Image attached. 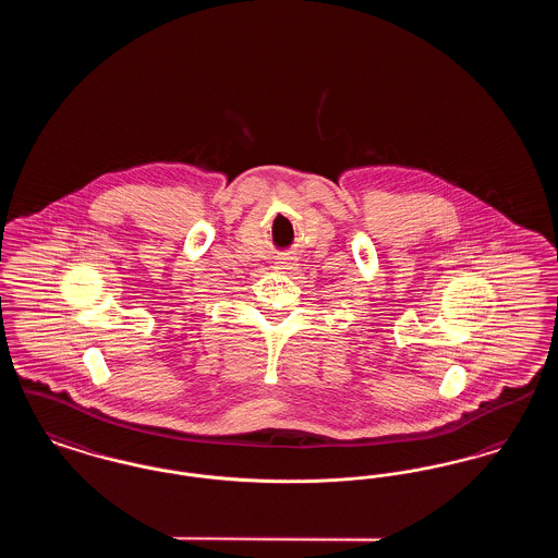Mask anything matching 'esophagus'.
<instances>
[{
	"label": "esophagus",
	"instance_id": "obj_1",
	"mask_svg": "<svg viewBox=\"0 0 558 558\" xmlns=\"http://www.w3.org/2000/svg\"><path fill=\"white\" fill-rule=\"evenodd\" d=\"M294 266H296V257H289V255H284V257H280V262H278V267H276V269H292Z\"/></svg>",
	"mask_w": 558,
	"mask_h": 558
}]
</instances>
